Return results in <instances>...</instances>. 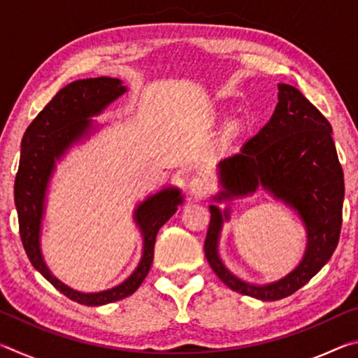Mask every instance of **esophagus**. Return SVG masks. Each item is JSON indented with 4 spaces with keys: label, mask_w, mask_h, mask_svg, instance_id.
<instances>
[{
    "label": "esophagus",
    "mask_w": 358,
    "mask_h": 358,
    "mask_svg": "<svg viewBox=\"0 0 358 358\" xmlns=\"http://www.w3.org/2000/svg\"><path fill=\"white\" fill-rule=\"evenodd\" d=\"M187 189H189V194L194 197H205L210 191V180L205 175H196V177L189 180Z\"/></svg>",
    "instance_id": "34e87169"
}]
</instances>
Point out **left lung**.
<instances>
[{
	"instance_id": "8db88e82",
	"label": "left lung",
	"mask_w": 358,
	"mask_h": 358,
	"mask_svg": "<svg viewBox=\"0 0 358 358\" xmlns=\"http://www.w3.org/2000/svg\"><path fill=\"white\" fill-rule=\"evenodd\" d=\"M278 104L268 123L238 153L217 164L222 191L213 199L232 201L256 192L259 186L294 208L306 227L301 262L281 280L257 286L230 273L217 252L230 208L210 205L205 257L216 276L235 292L264 301L292 295L329 262L336 250L343 222L344 173L338 161L331 126L292 85H278Z\"/></svg>"
}]
</instances>
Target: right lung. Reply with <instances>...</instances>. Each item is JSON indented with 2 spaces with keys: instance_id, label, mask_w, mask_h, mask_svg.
I'll return each instance as SVG.
<instances>
[{
  "instance_id": "add662e5",
  "label": "right lung",
  "mask_w": 358,
  "mask_h": 358,
  "mask_svg": "<svg viewBox=\"0 0 358 358\" xmlns=\"http://www.w3.org/2000/svg\"><path fill=\"white\" fill-rule=\"evenodd\" d=\"M126 93L120 78L96 77L76 80L59 90L25 131L22 138L19 172L14 185V201L19 215L20 238L29 262L45 280L68 299L80 305L101 306L118 301L134 294L143 282L153 264V251L157 230L171 220L183 202L177 187L164 189L148 196L134 210V221L141 229L143 251L141 262L128 280L112 289L85 294L71 289L57 280L48 270L41 251V227L45 208L47 186L55 162L59 161L72 145L90 137L94 129L90 117L99 115L104 108Z\"/></svg>"
}]
</instances>
